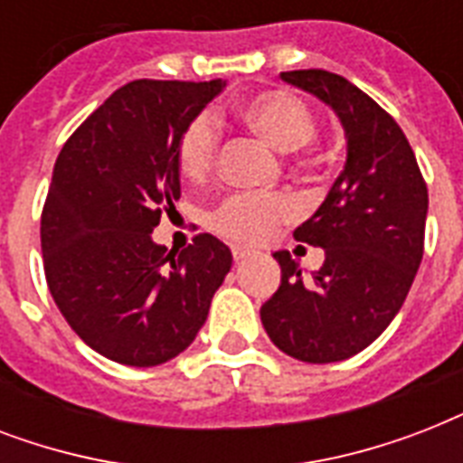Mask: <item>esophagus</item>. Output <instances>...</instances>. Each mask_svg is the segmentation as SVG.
I'll use <instances>...</instances> for the list:
<instances>
[{
	"label": "esophagus",
	"mask_w": 463,
	"mask_h": 463,
	"mask_svg": "<svg viewBox=\"0 0 463 463\" xmlns=\"http://www.w3.org/2000/svg\"><path fill=\"white\" fill-rule=\"evenodd\" d=\"M250 257H254V252H250L245 247H232V260L235 261H245L250 260Z\"/></svg>",
	"instance_id": "esophagus-1"
}]
</instances>
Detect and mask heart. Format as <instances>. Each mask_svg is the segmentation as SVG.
Instances as JSON below:
<instances>
[{
  "label": "heart",
  "instance_id": "1",
  "mask_svg": "<svg viewBox=\"0 0 463 463\" xmlns=\"http://www.w3.org/2000/svg\"><path fill=\"white\" fill-rule=\"evenodd\" d=\"M240 125L257 134L261 141L279 151H296L307 146L317 132V118L303 98L283 89H267L242 98L235 110ZM218 156V127L211 115H196L177 139V167L182 177L203 180ZM315 148H305L300 165H319ZM300 213V206L286 192H254L232 194L218 203L211 213V228L225 240L242 245H260Z\"/></svg>",
  "mask_w": 463,
  "mask_h": 463
}]
</instances>
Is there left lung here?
Segmentation results:
<instances>
[{"mask_svg":"<svg viewBox=\"0 0 463 463\" xmlns=\"http://www.w3.org/2000/svg\"><path fill=\"white\" fill-rule=\"evenodd\" d=\"M283 81L334 108L348 139L344 173L293 235L324 247L309 281L276 252L281 286L261 305L269 338L290 358L336 363L387 329L423 260L428 184L396 119L348 79L324 69L283 71Z\"/></svg>","mask_w":463,"mask_h":463,"instance_id":"8db88e82","label":"left lung"}]
</instances>
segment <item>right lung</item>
<instances>
[{
  "mask_svg": "<svg viewBox=\"0 0 463 463\" xmlns=\"http://www.w3.org/2000/svg\"><path fill=\"white\" fill-rule=\"evenodd\" d=\"M223 81L137 79L83 119L52 170L40 247L69 326L105 358L151 367L206 322L231 250L199 232L182 252L151 240L180 199L177 139Z\"/></svg>",
  "mask_w": 463,
  "mask_h": 463,
  "instance_id": "right-lung-1",
  "label": "right lung"
}]
</instances>
